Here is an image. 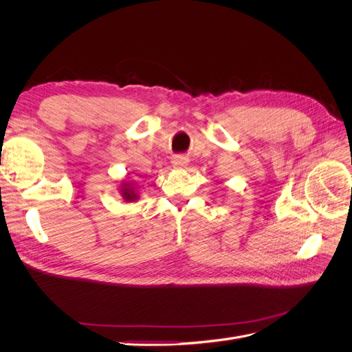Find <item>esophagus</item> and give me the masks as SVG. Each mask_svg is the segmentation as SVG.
Here are the masks:
<instances>
[{"label": "esophagus", "mask_w": 352, "mask_h": 352, "mask_svg": "<svg viewBox=\"0 0 352 352\" xmlns=\"http://www.w3.org/2000/svg\"><path fill=\"white\" fill-rule=\"evenodd\" d=\"M188 163H189V158L186 155H175L172 160V164L176 168H184L188 166Z\"/></svg>", "instance_id": "34e87169"}]
</instances>
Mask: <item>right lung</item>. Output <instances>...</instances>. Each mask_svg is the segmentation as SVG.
I'll return each mask as SVG.
<instances>
[{"mask_svg":"<svg viewBox=\"0 0 352 352\" xmlns=\"http://www.w3.org/2000/svg\"><path fill=\"white\" fill-rule=\"evenodd\" d=\"M120 194L123 197L124 201L127 202H133L135 199H138L140 197H138V190H136V186L131 182H123L120 185Z\"/></svg>","mask_w":352,"mask_h":352,"instance_id":"obj_1","label":"right lung"}]
</instances>
